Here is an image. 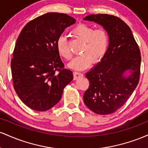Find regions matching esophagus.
<instances>
[{
    "label": "esophagus",
    "instance_id": "obj_1",
    "mask_svg": "<svg viewBox=\"0 0 148 148\" xmlns=\"http://www.w3.org/2000/svg\"><path fill=\"white\" fill-rule=\"evenodd\" d=\"M73 75H74V80H77V79H80V78H81L84 76V74H81V73H80V72H73Z\"/></svg>",
    "mask_w": 148,
    "mask_h": 148
}]
</instances>
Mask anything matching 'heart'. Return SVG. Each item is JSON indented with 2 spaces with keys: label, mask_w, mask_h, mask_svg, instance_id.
Listing matches in <instances>:
<instances>
[{
  "label": "heart",
  "mask_w": 148,
  "mask_h": 148,
  "mask_svg": "<svg viewBox=\"0 0 148 148\" xmlns=\"http://www.w3.org/2000/svg\"><path fill=\"white\" fill-rule=\"evenodd\" d=\"M72 33L76 38L84 42L81 49L82 55L74 58L68 67L74 70H84L92 62L99 63L106 55L109 45V35L103 28H95L85 23H80L74 27ZM58 52L66 60H70L72 53L69 49L67 37L60 35L56 42Z\"/></svg>",
  "instance_id": "obj_1"
}]
</instances>
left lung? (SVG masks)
Here are the masks:
<instances>
[{
    "mask_svg": "<svg viewBox=\"0 0 148 148\" xmlns=\"http://www.w3.org/2000/svg\"><path fill=\"white\" fill-rule=\"evenodd\" d=\"M84 20L102 25L109 35L105 56L86 74L90 86L84 95V103L97 114H111L126 102L138 84L140 49L130 28L120 18L99 14ZM127 71L130 73L125 76Z\"/></svg>",
    "mask_w": 148,
    "mask_h": 148,
    "instance_id": "8db88e82",
    "label": "left lung"
}]
</instances>
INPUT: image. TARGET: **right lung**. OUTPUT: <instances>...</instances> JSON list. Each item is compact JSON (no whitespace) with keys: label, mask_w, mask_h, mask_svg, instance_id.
<instances>
[{"label":"right lung","mask_w":148,"mask_h":148,"mask_svg":"<svg viewBox=\"0 0 148 148\" xmlns=\"http://www.w3.org/2000/svg\"><path fill=\"white\" fill-rule=\"evenodd\" d=\"M75 22L66 14L49 12L28 22L18 35L12 76L18 97L31 109L45 111L55 106L73 79L72 71L64 69L56 42Z\"/></svg>","instance_id":"1"}]
</instances>
